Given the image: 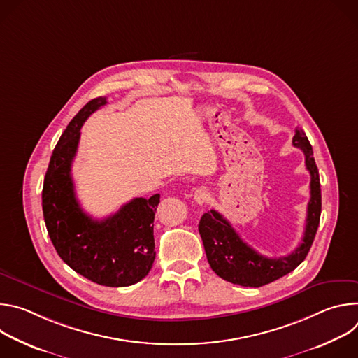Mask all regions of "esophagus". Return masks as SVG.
I'll use <instances>...</instances> for the list:
<instances>
[{
    "instance_id": "34e87169",
    "label": "esophagus",
    "mask_w": 358,
    "mask_h": 358,
    "mask_svg": "<svg viewBox=\"0 0 358 358\" xmlns=\"http://www.w3.org/2000/svg\"><path fill=\"white\" fill-rule=\"evenodd\" d=\"M194 199H195L198 203L207 202V201H208V192H207L206 189H201V188H198V189H195V191H194Z\"/></svg>"
}]
</instances>
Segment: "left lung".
I'll use <instances>...</instances> for the list:
<instances>
[{
	"instance_id": "left-lung-1",
	"label": "left lung",
	"mask_w": 358,
	"mask_h": 358,
	"mask_svg": "<svg viewBox=\"0 0 358 358\" xmlns=\"http://www.w3.org/2000/svg\"><path fill=\"white\" fill-rule=\"evenodd\" d=\"M293 145L304 152L306 169L310 173V199L301 243L287 257L266 258L243 242L228 220L211 210L201 217L198 231L211 269L224 280L246 287H261L290 273L308 257L320 222V178L312 145L301 129H296Z\"/></svg>"
}]
</instances>
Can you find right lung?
I'll list each match as a JSON object with an SVG mask.
<instances>
[{
  "label": "right lung",
  "mask_w": 358,
  "mask_h": 358,
  "mask_svg": "<svg viewBox=\"0 0 358 358\" xmlns=\"http://www.w3.org/2000/svg\"><path fill=\"white\" fill-rule=\"evenodd\" d=\"M106 103V97L87 101L62 133L45 174L42 211L49 238L68 266L97 285L123 287L140 282L155 262L152 222L160 194L134 198L105 220H93L79 206L71 169L80 127Z\"/></svg>",
  "instance_id": "1"
}]
</instances>
